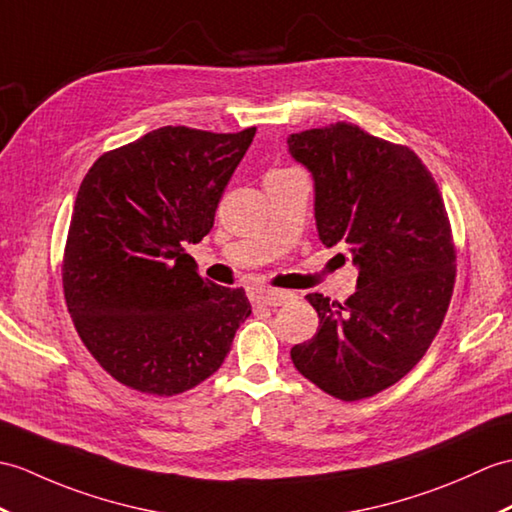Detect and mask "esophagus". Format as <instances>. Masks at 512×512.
I'll return each instance as SVG.
<instances>
[{
    "instance_id": "1",
    "label": "esophagus",
    "mask_w": 512,
    "mask_h": 512,
    "mask_svg": "<svg viewBox=\"0 0 512 512\" xmlns=\"http://www.w3.org/2000/svg\"><path fill=\"white\" fill-rule=\"evenodd\" d=\"M294 299L292 292L285 290H272V288H253L251 290V301L257 305H268V307H277Z\"/></svg>"
}]
</instances>
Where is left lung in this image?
<instances>
[{
	"mask_svg": "<svg viewBox=\"0 0 512 512\" xmlns=\"http://www.w3.org/2000/svg\"><path fill=\"white\" fill-rule=\"evenodd\" d=\"M288 152L314 178L320 242L358 268L344 305L305 296L320 325L292 362L331 397H373L417 366L447 314L456 251L441 192L410 148L355 124L294 133Z\"/></svg>",
	"mask_w": 512,
	"mask_h": 512,
	"instance_id": "left-lung-1",
	"label": "left lung"
}]
</instances>
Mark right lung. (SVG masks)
Instances as JSON below:
<instances>
[{
	"label": "right lung",
	"mask_w": 512,
	"mask_h": 512,
	"mask_svg": "<svg viewBox=\"0 0 512 512\" xmlns=\"http://www.w3.org/2000/svg\"><path fill=\"white\" fill-rule=\"evenodd\" d=\"M255 128L163 126L102 154L71 213L63 288L80 340L106 373L172 397L222 366L251 314L242 288L205 281L185 244L213 227Z\"/></svg>",
	"instance_id": "obj_1"
}]
</instances>
